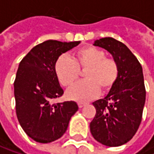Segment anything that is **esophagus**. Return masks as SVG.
<instances>
[{
    "label": "esophagus",
    "instance_id": "obj_1",
    "mask_svg": "<svg viewBox=\"0 0 154 154\" xmlns=\"http://www.w3.org/2000/svg\"><path fill=\"white\" fill-rule=\"evenodd\" d=\"M77 105H78V107L79 108H83L85 105V103H77Z\"/></svg>",
    "mask_w": 154,
    "mask_h": 154
}]
</instances>
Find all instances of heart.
<instances>
[{
	"mask_svg": "<svg viewBox=\"0 0 154 154\" xmlns=\"http://www.w3.org/2000/svg\"><path fill=\"white\" fill-rule=\"evenodd\" d=\"M80 71L85 72V81L67 93L69 99L80 103L96 97L99 89L102 92L109 91L119 74L117 61L106 57L103 50L94 46L80 48L73 54L72 60L61 55L55 62L56 76L60 84L66 88H70L76 82Z\"/></svg>",
	"mask_w": 154,
	"mask_h": 154,
	"instance_id": "obj_1",
	"label": "heart"
}]
</instances>
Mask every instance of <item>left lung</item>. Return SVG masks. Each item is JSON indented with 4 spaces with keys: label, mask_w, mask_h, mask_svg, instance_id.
<instances>
[{
    "label": "left lung",
    "mask_w": 154,
    "mask_h": 154,
    "mask_svg": "<svg viewBox=\"0 0 154 154\" xmlns=\"http://www.w3.org/2000/svg\"><path fill=\"white\" fill-rule=\"evenodd\" d=\"M94 45L112 55L119 74L107 96L93 103L96 114L90 123V131L99 143L119 146L132 139L142 121L146 96L143 69L131 51L114 38L96 40Z\"/></svg>",
    "instance_id": "left-lung-1"
}]
</instances>
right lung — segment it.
Here are the masks:
<instances>
[{"instance_id":"1","label":"right lung","mask_w":154,"mask_h":154,"mask_svg":"<svg viewBox=\"0 0 154 154\" xmlns=\"http://www.w3.org/2000/svg\"><path fill=\"white\" fill-rule=\"evenodd\" d=\"M80 44L48 40L35 46L20 61L15 81L16 113L26 134L38 143L63 136L78 106L73 102L53 103L63 94L55 73V62Z\"/></svg>"}]
</instances>
